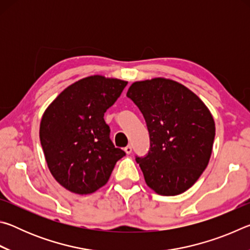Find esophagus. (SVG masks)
<instances>
[{
  "label": "esophagus",
  "mask_w": 250,
  "mask_h": 250,
  "mask_svg": "<svg viewBox=\"0 0 250 250\" xmlns=\"http://www.w3.org/2000/svg\"><path fill=\"white\" fill-rule=\"evenodd\" d=\"M125 152L126 154H130L131 152H132V146H126L125 147Z\"/></svg>",
  "instance_id": "esophagus-1"
}]
</instances>
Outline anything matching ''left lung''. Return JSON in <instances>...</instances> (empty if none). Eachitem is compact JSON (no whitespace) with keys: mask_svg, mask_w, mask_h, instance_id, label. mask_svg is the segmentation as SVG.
I'll return each instance as SVG.
<instances>
[{"mask_svg":"<svg viewBox=\"0 0 250 250\" xmlns=\"http://www.w3.org/2000/svg\"><path fill=\"white\" fill-rule=\"evenodd\" d=\"M126 97L140 109L150 150L135 156L146 183L160 195H179L198 180L209 162L215 122L198 97L171 79L131 84Z\"/></svg>","mask_w":250,"mask_h":250,"instance_id":"8db88e82","label":"left lung"}]
</instances>
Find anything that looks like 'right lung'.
Masks as SVG:
<instances>
[{
  "mask_svg": "<svg viewBox=\"0 0 250 250\" xmlns=\"http://www.w3.org/2000/svg\"><path fill=\"white\" fill-rule=\"evenodd\" d=\"M126 83L89 76L67 87L45 110L41 145L50 173L68 191L82 195L96 192L125 155L110 140L104 116Z\"/></svg>",
  "mask_w": 250,
  "mask_h": 250,
  "instance_id": "add662e5",
  "label": "right lung"
}]
</instances>
